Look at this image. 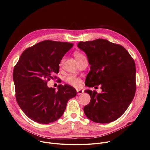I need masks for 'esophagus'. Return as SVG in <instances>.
<instances>
[{
  "label": "esophagus",
  "instance_id": "obj_1",
  "mask_svg": "<svg viewBox=\"0 0 150 150\" xmlns=\"http://www.w3.org/2000/svg\"><path fill=\"white\" fill-rule=\"evenodd\" d=\"M83 92H84V91L82 90H77V94H81L82 93H83Z\"/></svg>",
  "mask_w": 150,
  "mask_h": 150
}]
</instances>
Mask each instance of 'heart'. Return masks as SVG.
Instances as JSON below:
<instances>
[{
	"instance_id": "b5f03b06",
	"label": "heart",
	"mask_w": 150,
	"mask_h": 150,
	"mask_svg": "<svg viewBox=\"0 0 150 150\" xmlns=\"http://www.w3.org/2000/svg\"><path fill=\"white\" fill-rule=\"evenodd\" d=\"M74 56H75V58L76 59V60H77V62H79V63L80 64L83 60H84V59H86V56H84V54H83L82 53H80V52H76L74 53ZM64 57H63L61 60H60V66H62L64 63ZM66 81L70 84V85L75 87H79L81 86V80L77 77V76H74V75H72V74H70V75H68L66 79Z\"/></svg>"
}]
</instances>
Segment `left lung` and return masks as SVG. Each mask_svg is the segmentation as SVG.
Segmentation results:
<instances>
[{
    "label": "left lung",
    "mask_w": 150,
    "mask_h": 150,
    "mask_svg": "<svg viewBox=\"0 0 150 150\" xmlns=\"http://www.w3.org/2000/svg\"><path fill=\"white\" fill-rule=\"evenodd\" d=\"M77 46L86 53L91 65L85 84L91 87L101 84L102 90L101 93L85 91L91 97L84 107L86 115L98 123L116 120L128 108L135 93L134 59L123 46L104 39L80 42Z\"/></svg>",
    "instance_id": "left-lung-1"
}]
</instances>
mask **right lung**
I'll use <instances>...</instances> for the list:
<instances>
[{"instance_id": "obj_1", "label": "right lung", "mask_w": 150, "mask_h": 150, "mask_svg": "<svg viewBox=\"0 0 150 150\" xmlns=\"http://www.w3.org/2000/svg\"><path fill=\"white\" fill-rule=\"evenodd\" d=\"M73 44L45 40L27 48L15 65L13 77L16 101L24 113L40 124H49L63 114L69 99L77 91L73 87L58 86V90L47 87L56 79L59 64Z\"/></svg>"}]
</instances>
